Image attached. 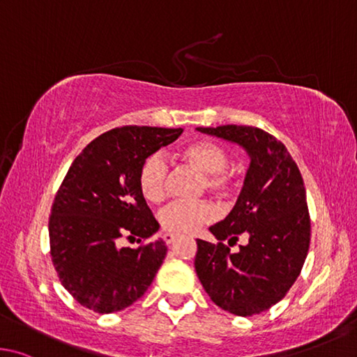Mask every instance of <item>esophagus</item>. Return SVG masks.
<instances>
[{"instance_id":"obj_1","label":"esophagus","mask_w":357,"mask_h":357,"mask_svg":"<svg viewBox=\"0 0 357 357\" xmlns=\"http://www.w3.org/2000/svg\"><path fill=\"white\" fill-rule=\"evenodd\" d=\"M162 238H165V241L167 243V245H172V243L178 238L177 235L175 234H165V236H162Z\"/></svg>"}]
</instances>
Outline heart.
Here are the masks:
<instances>
[{
  "label": "heart",
  "instance_id": "obj_1",
  "mask_svg": "<svg viewBox=\"0 0 357 357\" xmlns=\"http://www.w3.org/2000/svg\"><path fill=\"white\" fill-rule=\"evenodd\" d=\"M182 158L199 172L205 174V188L224 195L230 190L232 177L227 172L230 155L226 149L213 141H196L182 149ZM169 165L161 153L149 155L142 161L137 185L144 199L160 202L165 197ZM216 210L207 201L172 202L160 211V222L169 232L191 234L205 222L213 221Z\"/></svg>",
  "mask_w": 357,
  "mask_h": 357
}]
</instances>
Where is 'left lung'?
<instances>
[{
  "mask_svg": "<svg viewBox=\"0 0 357 357\" xmlns=\"http://www.w3.org/2000/svg\"><path fill=\"white\" fill-rule=\"evenodd\" d=\"M245 149L249 162L245 183L226 220L210 227L220 241L197 240L195 268L216 305L251 317L279 303L298 279L310 243V220L301 172L282 142L246 125L197 127ZM245 236L238 253L229 245Z\"/></svg>",
  "mask_w": 357,
  "mask_h": 357,
  "instance_id": "left-lung-1",
  "label": "left lung"
}]
</instances>
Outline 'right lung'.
<instances>
[{
  "mask_svg": "<svg viewBox=\"0 0 357 357\" xmlns=\"http://www.w3.org/2000/svg\"><path fill=\"white\" fill-rule=\"evenodd\" d=\"M182 128L122 127L96 137L68 167L48 222L52 260L64 289L98 314L137 301L158 273L161 238L119 248L122 235L147 240L160 224L137 185L142 161L174 142ZM141 241V240H139Z\"/></svg>",
  "mask_w": 357,
  "mask_h": 357,
  "instance_id": "add662e5",
  "label": "right lung"
}]
</instances>
